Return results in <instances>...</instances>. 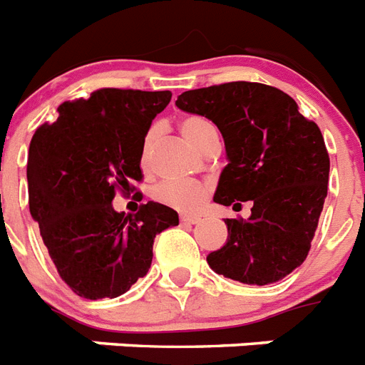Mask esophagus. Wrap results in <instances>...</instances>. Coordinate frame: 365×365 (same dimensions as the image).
<instances>
[{
	"mask_svg": "<svg viewBox=\"0 0 365 365\" xmlns=\"http://www.w3.org/2000/svg\"><path fill=\"white\" fill-rule=\"evenodd\" d=\"M180 220L185 224H200L201 222V217L200 215H182Z\"/></svg>",
	"mask_w": 365,
	"mask_h": 365,
	"instance_id": "esophagus-1",
	"label": "esophagus"
}]
</instances>
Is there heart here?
I'll return each mask as SVG.
<instances>
[{
	"mask_svg": "<svg viewBox=\"0 0 365 365\" xmlns=\"http://www.w3.org/2000/svg\"><path fill=\"white\" fill-rule=\"evenodd\" d=\"M180 133L185 135V139L190 143L192 147H196L200 150L203 147V143L209 137V133L215 132V126L211 122L201 118V116H186L179 124ZM154 132H148L145 141H143L141 150V168L147 169L150 164V148H153ZM209 185L207 182H200V180H164L160 182L153 192V197L158 203L177 211H196L200 209L205 200L209 197Z\"/></svg>",
	"mask_w": 365,
	"mask_h": 365,
	"instance_id": "1",
	"label": "heart"
}]
</instances>
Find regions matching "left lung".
<instances>
[{
  "instance_id": "8db88e82",
  "label": "left lung",
  "mask_w": 365,
  "mask_h": 365,
  "mask_svg": "<svg viewBox=\"0 0 365 365\" xmlns=\"http://www.w3.org/2000/svg\"><path fill=\"white\" fill-rule=\"evenodd\" d=\"M175 105L222 133L228 165L215 201L233 209L252 201L249 220L226 218L228 243L207 264L245 284L281 281L307 258L328 194L330 156L319 126L282 90L247 81L188 90Z\"/></svg>"
}]
</instances>
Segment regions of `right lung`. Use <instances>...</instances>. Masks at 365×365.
I'll return each instance as SVG.
<instances>
[{"mask_svg":"<svg viewBox=\"0 0 365 365\" xmlns=\"http://www.w3.org/2000/svg\"><path fill=\"white\" fill-rule=\"evenodd\" d=\"M171 92L101 88L66 101L37 128L28 156L30 212L62 281L86 299L128 292L153 262L154 237L179 224L156 201L116 212V192L141 182L143 141Z\"/></svg>","mask_w":365,"mask_h":365,"instance_id":"obj_1","label":"right lung"}]
</instances>
